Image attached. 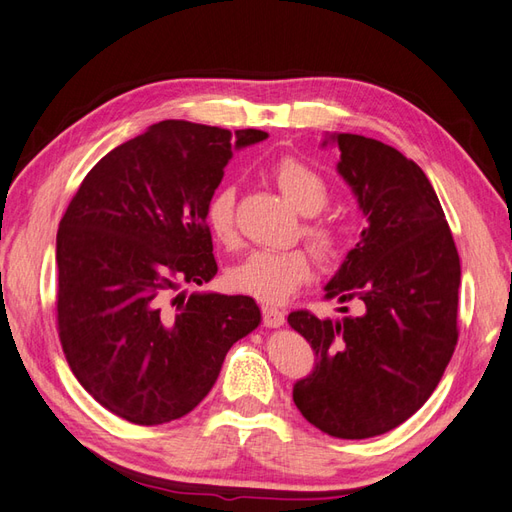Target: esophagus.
Returning <instances> with one entry per match:
<instances>
[{"label":"esophagus","instance_id":"1","mask_svg":"<svg viewBox=\"0 0 512 512\" xmlns=\"http://www.w3.org/2000/svg\"><path fill=\"white\" fill-rule=\"evenodd\" d=\"M261 314H264V325L270 327V329L283 327V323H285V314L281 310H277V307H272V305L261 307Z\"/></svg>","mask_w":512,"mask_h":512}]
</instances>
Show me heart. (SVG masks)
<instances>
[{
	"mask_svg": "<svg viewBox=\"0 0 512 512\" xmlns=\"http://www.w3.org/2000/svg\"><path fill=\"white\" fill-rule=\"evenodd\" d=\"M272 181L277 183L281 194L290 205L303 213L314 216L325 207L329 189L327 183L310 165L283 157L270 168ZM207 227L213 237L224 246H233L237 242L235 229V187L220 185L211 194L205 209ZM307 240L323 255L331 259L338 251L336 231L323 222H314L305 227ZM314 275V261L301 248L292 251H253L246 255L240 264H235L227 272V281L233 290L253 296L261 303L277 305L288 301L292 294L299 292L303 285Z\"/></svg>",
	"mask_w": 512,
	"mask_h": 512,
	"instance_id": "b5f03b06",
	"label": "heart"
}]
</instances>
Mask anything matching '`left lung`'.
<instances>
[{
  "instance_id": "left-lung-1",
  "label": "left lung",
  "mask_w": 512,
  "mask_h": 512,
  "mask_svg": "<svg viewBox=\"0 0 512 512\" xmlns=\"http://www.w3.org/2000/svg\"><path fill=\"white\" fill-rule=\"evenodd\" d=\"M323 146L340 150L336 170L366 218L325 296L358 299L362 312L288 316L316 351L314 373L294 384L292 397L320 432L355 441L395 430L441 382L458 342L460 257L417 163L351 133L325 135Z\"/></svg>"
}]
</instances>
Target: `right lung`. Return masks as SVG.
Segmentation results:
<instances>
[{
	"mask_svg": "<svg viewBox=\"0 0 512 512\" xmlns=\"http://www.w3.org/2000/svg\"><path fill=\"white\" fill-rule=\"evenodd\" d=\"M264 130L165 120L113 148L71 198L56 235V318L69 368L137 425L185 417L233 344L261 323L244 294H176L216 277L205 209L233 150Z\"/></svg>",
	"mask_w": 512,
	"mask_h": 512,
	"instance_id": "1",
	"label": "right lung"
}]
</instances>
